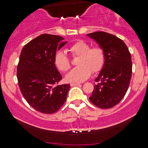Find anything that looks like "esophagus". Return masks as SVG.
<instances>
[{"label":"esophagus","mask_w":148,"mask_h":148,"mask_svg":"<svg viewBox=\"0 0 148 148\" xmlns=\"http://www.w3.org/2000/svg\"><path fill=\"white\" fill-rule=\"evenodd\" d=\"M80 84L79 83H71L70 84V85H71V86H77V85H79Z\"/></svg>","instance_id":"obj_1"}]
</instances>
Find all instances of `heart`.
I'll return each instance as SVG.
<instances>
[{"label": "heart", "mask_w": 148, "mask_h": 148, "mask_svg": "<svg viewBox=\"0 0 148 148\" xmlns=\"http://www.w3.org/2000/svg\"><path fill=\"white\" fill-rule=\"evenodd\" d=\"M69 51L73 56H79L77 68L71 70L66 76V80L69 82H82L87 79L92 72L96 73L102 68L104 62V53L100 47L91 48L89 44L78 41L71 44ZM54 64L56 68L62 72H66L71 67L69 58L63 51H58L55 53Z\"/></svg>", "instance_id": "obj_1"}]
</instances>
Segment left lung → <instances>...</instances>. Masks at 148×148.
Wrapping results in <instances>:
<instances>
[{"label": "left lung", "instance_id": "obj_1", "mask_svg": "<svg viewBox=\"0 0 148 148\" xmlns=\"http://www.w3.org/2000/svg\"><path fill=\"white\" fill-rule=\"evenodd\" d=\"M104 53V65L89 100L102 109L113 107L123 99L132 77L131 54L127 46L116 36L103 31L86 34Z\"/></svg>", "mask_w": 148, "mask_h": 148}]
</instances>
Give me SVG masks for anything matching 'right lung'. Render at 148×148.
Segmentation results:
<instances>
[{
	"mask_svg": "<svg viewBox=\"0 0 148 148\" xmlns=\"http://www.w3.org/2000/svg\"><path fill=\"white\" fill-rule=\"evenodd\" d=\"M62 36L41 34L26 44L17 66L20 90L28 104L44 114L57 112L64 104L69 84L58 85L62 79L54 64L56 50L67 43Z\"/></svg>",
	"mask_w": 148,
	"mask_h": 148,
	"instance_id": "add662e5",
	"label": "right lung"
}]
</instances>
